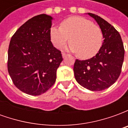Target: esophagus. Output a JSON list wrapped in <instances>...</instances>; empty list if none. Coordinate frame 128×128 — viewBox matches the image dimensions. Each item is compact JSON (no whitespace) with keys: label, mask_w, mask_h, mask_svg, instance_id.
Wrapping results in <instances>:
<instances>
[{"label":"esophagus","mask_w":128,"mask_h":128,"mask_svg":"<svg viewBox=\"0 0 128 128\" xmlns=\"http://www.w3.org/2000/svg\"><path fill=\"white\" fill-rule=\"evenodd\" d=\"M66 56H67V55L66 54V53H62V58H65Z\"/></svg>","instance_id":"34e87169"}]
</instances>
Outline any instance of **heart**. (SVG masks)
<instances>
[{
    "label": "heart",
    "mask_w": 128,
    "mask_h": 128,
    "mask_svg": "<svg viewBox=\"0 0 128 128\" xmlns=\"http://www.w3.org/2000/svg\"><path fill=\"white\" fill-rule=\"evenodd\" d=\"M50 37L53 45L62 48L69 40L67 50L82 59L90 58L99 52L103 44V33L99 26L82 17H71L61 23V28L53 26Z\"/></svg>",
    "instance_id": "heart-1"
}]
</instances>
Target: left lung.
Masks as SVG:
<instances>
[{"instance_id": "left-lung-1", "label": "left lung", "mask_w": 128, "mask_h": 128, "mask_svg": "<svg viewBox=\"0 0 128 128\" xmlns=\"http://www.w3.org/2000/svg\"><path fill=\"white\" fill-rule=\"evenodd\" d=\"M87 14L99 24L103 33V44L92 58L76 60L73 70L75 80L81 86L92 91H100L109 88L117 80L125 50L121 36L114 26L97 15Z\"/></svg>"}]
</instances>
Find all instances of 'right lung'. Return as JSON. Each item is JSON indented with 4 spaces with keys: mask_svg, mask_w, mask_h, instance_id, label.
<instances>
[{
    "mask_svg": "<svg viewBox=\"0 0 128 128\" xmlns=\"http://www.w3.org/2000/svg\"><path fill=\"white\" fill-rule=\"evenodd\" d=\"M53 19L46 14L34 16L10 41L8 72L14 85L26 94H42L56 82L57 69L63 59L50 41Z\"/></svg>",
    "mask_w": 128,
    "mask_h": 128,
    "instance_id": "right-lung-1",
    "label": "right lung"
}]
</instances>
